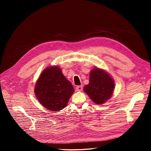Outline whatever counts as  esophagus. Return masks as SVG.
Segmentation results:
<instances>
[{
  "label": "esophagus",
  "instance_id": "34e87169",
  "mask_svg": "<svg viewBox=\"0 0 151 151\" xmlns=\"http://www.w3.org/2000/svg\"><path fill=\"white\" fill-rule=\"evenodd\" d=\"M76 90L78 91H81L83 90V86H77L76 87Z\"/></svg>",
  "mask_w": 151,
  "mask_h": 151
}]
</instances>
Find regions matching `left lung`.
<instances>
[{"mask_svg": "<svg viewBox=\"0 0 151 151\" xmlns=\"http://www.w3.org/2000/svg\"><path fill=\"white\" fill-rule=\"evenodd\" d=\"M115 83L111 77L101 68H94L91 71L89 83L84 86V91L96 104H101L111 97Z\"/></svg>", "mask_w": 151, "mask_h": 151, "instance_id": "1", "label": "left lung"}]
</instances>
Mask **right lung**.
<instances>
[{
  "label": "right lung",
  "instance_id": "obj_1",
  "mask_svg": "<svg viewBox=\"0 0 151 151\" xmlns=\"http://www.w3.org/2000/svg\"><path fill=\"white\" fill-rule=\"evenodd\" d=\"M74 92L70 81L63 75L58 66L47 67L36 82L35 93L39 102L50 111L64 108Z\"/></svg>",
  "mask_w": 151,
  "mask_h": 151
}]
</instances>
